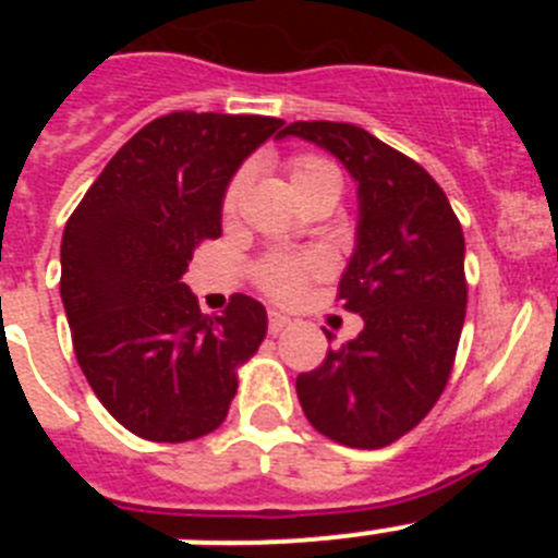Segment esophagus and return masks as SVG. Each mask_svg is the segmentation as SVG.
Wrapping results in <instances>:
<instances>
[{
  "mask_svg": "<svg viewBox=\"0 0 558 558\" xmlns=\"http://www.w3.org/2000/svg\"><path fill=\"white\" fill-rule=\"evenodd\" d=\"M288 324H290L288 315H282V313H276V310H270V313H268V332H270V335H279L284 327H288Z\"/></svg>",
  "mask_w": 558,
  "mask_h": 558,
  "instance_id": "34e87169",
  "label": "esophagus"
}]
</instances>
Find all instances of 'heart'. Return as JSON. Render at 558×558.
<instances>
[{
    "label": "heart",
    "mask_w": 558,
    "mask_h": 558,
    "mask_svg": "<svg viewBox=\"0 0 558 558\" xmlns=\"http://www.w3.org/2000/svg\"><path fill=\"white\" fill-rule=\"evenodd\" d=\"M288 175L299 201H304L310 192H315L324 184H335L340 190L338 170L327 159H322V156H293L288 161ZM243 186L245 172L240 170L223 192L226 218H231L236 206H240ZM324 270H327V259L322 254H274L263 259L259 268H256V284L276 302H293V299L302 295L304 284L315 279V276H322Z\"/></svg>",
    "instance_id": "obj_1"
}]
</instances>
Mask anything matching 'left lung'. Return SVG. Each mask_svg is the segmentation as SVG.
<instances>
[{
	"mask_svg": "<svg viewBox=\"0 0 558 558\" xmlns=\"http://www.w3.org/2000/svg\"><path fill=\"white\" fill-rule=\"evenodd\" d=\"M279 136L327 147L357 181V245L340 276L363 332L299 374L322 436L379 450L422 422L450 379L466 315L463 231L445 190L405 153L349 122H290Z\"/></svg>",
	"mask_w": 558,
	"mask_h": 558,
	"instance_id": "1",
	"label": "left lung"
}]
</instances>
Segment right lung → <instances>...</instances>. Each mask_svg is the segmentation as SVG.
I'll use <instances>...</instances> for the list:
<instances>
[{
    "instance_id": "obj_1",
    "label": "right lung",
    "mask_w": 558,
    "mask_h": 558,
    "mask_svg": "<svg viewBox=\"0 0 558 558\" xmlns=\"http://www.w3.org/2000/svg\"><path fill=\"white\" fill-rule=\"evenodd\" d=\"M284 122L259 113L175 111L147 122L88 186L61 240V299L88 386L122 427L181 445L218 430L236 368L268 329L234 293L204 315L181 276L220 236L236 167Z\"/></svg>"
}]
</instances>
